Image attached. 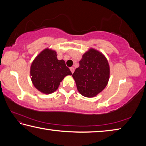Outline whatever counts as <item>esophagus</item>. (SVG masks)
Instances as JSON below:
<instances>
[{
  "label": "esophagus",
  "instance_id": "1",
  "mask_svg": "<svg viewBox=\"0 0 146 146\" xmlns=\"http://www.w3.org/2000/svg\"><path fill=\"white\" fill-rule=\"evenodd\" d=\"M70 70H71V73H73L74 71H75V68H74L73 67H71V68H70Z\"/></svg>",
  "mask_w": 146,
  "mask_h": 146
}]
</instances>
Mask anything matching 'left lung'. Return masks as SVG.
<instances>
[{
  "mask_svg": "<svg viewBox=\"0 0 146 146\" xmlns=\"http://www.w3.org/2000/svg\"><path fill=\"white\" fill-rule=\"evenodd\" d=\"M73 77L81 95L86 97H95L108 84L110 66L107 59L99 51L90 49L83 55Z\"/></svg>",
  "mask_w": 146,
  "mask_h": 146,
  "instance_id": "1",
  "label": "left lung"
}]
</instances>
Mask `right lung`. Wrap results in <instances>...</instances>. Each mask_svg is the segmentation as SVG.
Returning <instances> with one entry per match:
<instances>
[{"label": "right lung", "mask_w": 146, "mask_h": 146, "mask_svg": "<svg viewBox=\"0 0 146 146\" xmlns=\"http://www.w3.org/2000/svg\"><path fill=\"white\" fill-rule=\"evenodd\" d=\"M30 75L35 87L42 93L49 94L57 90L66 76L72 73L64 60H58L56 51L47 48L32 62Z\"/></svg>", "instance_id": "right-lung-1"}]
</instances>
